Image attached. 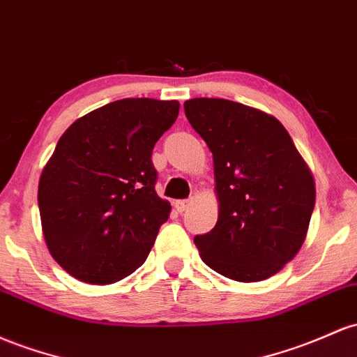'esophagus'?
Here are the masks:
<instances>
[{
    "mask_svg": "<svg viewBox=\"0 0 357 357\" xmlns=\"http://www.w3.org/2000/svg\"><path fill=\"white\" fill-rule=\"evenodd\" d=\"M191 205H193V199H191V198L178 199V202H176V210H178L179 213H183V211H186Z\"/></svg>",
    "mask_w": 357,
    "mask_h": 357,
    "instance_id": "obj_1",
    "label": "esophagus"
}]
</instances>
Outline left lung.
Returning a JSON list of instances; mask_svg holds the SVG:
<instances>
[{
  "label": "left lung",
  "mask_w": 357,
  "mask_h": 357,
  "mask_svg": "<svg viewBox=\"0 0 357 357\" xmlns=\"http://www.w3.org/2000/svg\"><path fill=\"white\" fill-rule=\"evenodd\" d=\"M186 119L213 154L217 225L195 237L202 259L230 280H268L296 256L315 206V185L274 116L222 98L185 101Z\"/></svg>",
  "instance_id": "8db88e82"
}]
</instances>
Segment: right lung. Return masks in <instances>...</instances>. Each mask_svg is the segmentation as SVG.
Masks as SVG:
<instances>
[{
	"label": "right lung",
	"mask_w": 357,
	"mask_h": 357,
	"mask_svg": "<svg viewBox=\"0 0 357 357\" xmlns=\"http://www.w3.org/2000/svg\"><path fill=\"white\" fill-rule=\"evenodd\" d=\"M178 113V101L125 98L59 139L38 183V210L47 248L70 276L109 284L147 259L171 211L155 193L152 149Z\"/></svg>",
	"instance_id": "1"
}]
</instances>
